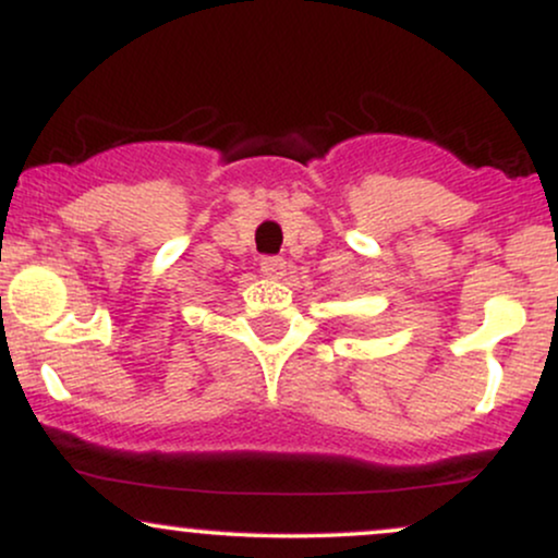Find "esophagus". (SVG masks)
<instances>
[{
  "label": "esophagus",
  "instance_id": "34e87169",
  "mask_svg": "<svg viewBox=\"0 0 558 558\" xmlns=\"http://www.w3.org/2000/svg\"><path fill=\"white\" fill-rule=\"evenodd\" d=\"M259 270L262 275H267V278L278 280L286 275V259L283 257H262L259 259Z\"/></svg>",
  "mask_w": 558,
  "mask_h": 558
}]
</instances>
